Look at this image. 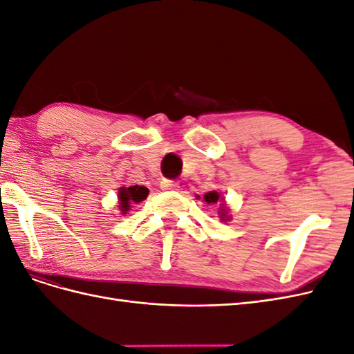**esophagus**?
Returning a JSON list of instances; mask_svg holds the SVG:
<instances>
[{"label":"esophagus","mask_w":354,"mask_h":354,"mask_svg":"<svg viewBox=\"0 0 354 354\" xmlns=\"http://www.w3.org/2000/svg\"><path fill=\"white\" fill-rule=\"evenodd\" d=\"M178 183L177 181H173V180H167L164 178L162 181H160V189L162 190H178Z\"/></svg>","instance_id":"obj_1"}]
</instances>
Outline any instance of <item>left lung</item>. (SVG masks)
<instances>
[{"mask_svg":"<svg viewBox=\"0 0 354 354\" xmlns=\"http://www.w3.org/2000/svg\"><path fill=\"white\" fill-rule=\"evenodd\" d=\"M198 198H199V196H198ZM202 201L207 202L208 205H218V217H220L221 221H229V220H232V216L229 214L230 209H229V207H227L226 201H224V198L221 196L220 192L211 190V192H208V194L203 195Z\"/></svg>","mask_w":354,"mask_h":354,"instance_id":"left-lung-1","label":"left lung"}]
</instances>
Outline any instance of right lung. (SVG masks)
<instances>
[{
	"instance_id": "1",
	"label": "right lung",
	"mask_w": 354,
	"mask_h": 354,
	"mask_svg": "<svg viewBox=\"0 0 354 354\" xmlns=\"http://www.w3.org/2000/svg\"><path fill=\"white\" fill-rule=\"evenodd\" d=\"M149 195V190L147 187L145 186H130V187H120V190H118V209L121 211L122 216H125V214L130 211L133 203H138L142 202L147 198Z\"/></svg>"
}]
</instances>
